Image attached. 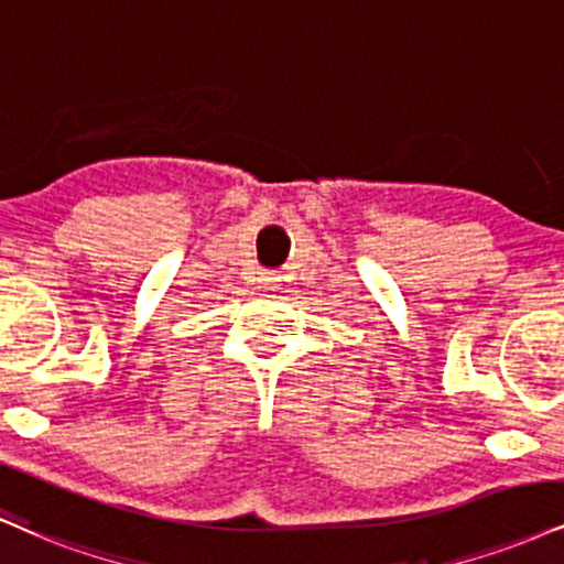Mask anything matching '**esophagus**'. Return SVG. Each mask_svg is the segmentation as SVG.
I'll return each mask as SVG.
<instances>
[{
  "instance_id": "obj_1",
  "label": "esophagus",
  "mask_w": 564,
  "mask_h": 564,
  "mask_svg": "<svg viewBox=\"0 0 564 564\" xmlns=\"http://www.w3.org/2000/svg\"><path fill=\"white\" fill-rule=\"evenodd\" d=\"M257 283H260L262 291H275L278 289L275 273H260V278H257Z\"/></svg>"
}]
</instances>
